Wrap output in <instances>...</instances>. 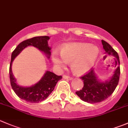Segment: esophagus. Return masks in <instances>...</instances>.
<instances>
[{
  "mask_svg": "<svg viewBox=\"0 0 128 128\" xmlns=\"http://www.w3.org/2000/svg\"><path fill=\"white\" fill-rule=\"evenodd\" d=\"M62 77H63V78L65 79H68V80H72V78H71V77H69V76H66V75H64Z\"/></svg>",
  "mask_w": 128,
  "mask_h": 128,
  "instance_id": "obj_1",
  "label": "esophagus"
}]
</instances>
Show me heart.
Instances as JSON below:
<instances>
[{
    "label": "heart",
    "instance_id": "heart-1",
    "mask_svg": "<svg viewBox=\"0 0 128 128\" xmlns=\"http://www.w3.org/2000/svg\"><path fill=\"white\" fill-rule=\"evenodd\" d=\"M97 47L86 43H69L61 49L60 55L54 54L52 60L60 67L65 66L66 62H71V69L75 74L82 75L89 71L98 56Z\"/></svg>",
    "mask_w": 128,
    "mask_h": 128
}]
</instances>
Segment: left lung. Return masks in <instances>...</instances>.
<instances>
[{"mask_svg": "<svg viewBox=\"0 0 128 128\" xmlns=\"http://www.w3.org/2000/svg\"><path fill=\"white\" fill-rule=\"evenodd\" d=\"M105 52L115 57L118 67L113 76L110 80L100 82L98 79L93 69L89 70L87 74L80 77L84 82V86L80 90L76 92V94L84 102L94 104L102 102L113 93L118 84L120 76V58L117 52L104 40H102Z\"/></svg>", "mask_w": 128, "mask_h": 128, "instance_id": "left-lung-1", "label": "left lung"}]
</instances>
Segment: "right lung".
I'll use <instances>...</instances> for the list:
<instances>
[{
    "instance_id": "add662e5",
    "label": "right lung",
    "mask_w": 128,
    "mask_h": 128,
    "mask_svg": "<svg viewBox=\"0 0 128 128\" xmlns=\"http://www.w3.org/2000/svg\"><path fill=\"white\" fill-rule=\"evenodd\" d=\"M48 36L34 37L27 39L20 43L14 49L11 56V61L9 68L10 81L12 89L17 96L22 100L31 103H38L45 100L54 89L57 82L62 79L61 76H58L50 71H47L41 79L34 85L30 87L20 86L16 83V78L12 72V62L14 58L26 47L32 46L46 54L48 58H50V48L48 46Z\"/></svg>"
}]
</instances>
